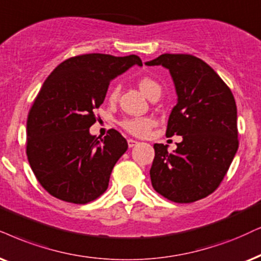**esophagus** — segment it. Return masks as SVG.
Segmentation results:
<instances>
[{"label": "esophagus", "instance_id": "34e87169", "mask_svg": "<svg viewBox=\"0 0 261 261\" xmlns=\"http://www.w3.org/2000/svg\"><path fill=\"white\" fill-rule=\"evenodd\" d=\"M137 143H138V142L136 140H133V138H128V140H127V144H128V147H130V148L135 147Z\"/></svg>", "mask_w": 261, "mask_h": 261}]
</instances>
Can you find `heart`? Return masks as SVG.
I'll return each mask as SVG.
<instances>
[{
  "label": "heart",
  "mask_w": 261,
  "mask_h": 261,
  "mask_svg": "<svg viewBox=\"0 0 261 261\" xmlns=\"http://www.w3.org/2000/svg\"><path fill=\"white\" fill-rule=\"evenodd\" d=\"M138 85H140L142 92H143L147 97H149L151 92L154 90L160 89V85L158 84L156 82L148 77L142 78L141 81L138 82ZM118 92H119V87L117 85V87L113 88V90L111 92L112 100H114V98L118 96ZM153 125L154 120L150 119V118H127V119L121 121V126H123L127 133L135 135V136H146V135L149 133V130Z\"/></svg>",
  "instance_id": "heart-1"
}]
</instances>
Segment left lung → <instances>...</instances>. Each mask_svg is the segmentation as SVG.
I'll return each instance as SVG.
<instances>
[{
  "label": "left lung",
  "mask_w": 261,
  "mask_h": 261,
  "mask_svg": "<svg viewBox=\"0 0 261 261\" xmlns=\"http://www.w3.org/2000/svg\"><path fill=\"white\" fill-rule=\"evenodd\" d=\"M146 65L170 71L177 105L166 136L183 138L173 153L167 144H154L151 186L173 202L203 199L219 187L239 148L232 92L211 66L193 55L163 54Z\"/></svg>",
  "instance_id": "left-lung-1"
}]
</instances>
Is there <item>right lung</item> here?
Wrapping results in <instances>:
<instances>
[{
    "label": "right lung",
    "instance_id": "add662e5",
    "mask_svg": "<svg viewBox=\"0 0 261 261\" xmlns=\"http://www.w3.org/2000/svg\"><path fill=\"white\" fill-rule=\"evenodd\" d=\"M134 65L142 66L137 55L84 54L61 62L45 79L29 112L26 154L50 195L81 204L106 191L127 142L114 128L101 138L89 127L112 79Z\"/></svg>",
    "mask_w": 261,
    "mask_h": 261
}]
</instances>
